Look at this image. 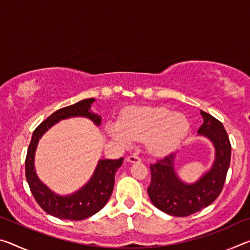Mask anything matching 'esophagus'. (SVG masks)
Wrapping results in <instances>:
<instances>
[{"instance_id":"1","label":"esophagus","mask_w":250,"mask_h":250,"mask_svg":"<svg viewBox=\"0 0 250 250\" xmlns=\"http://www.w3.org/2000/svg\"><path fill=\"white\" fill-rule=\"evenodd\" d=\"M126 161L131 163H137V162H141V159H140V156H138L137 154H131L128 156V158H126Z\"/></svg>"}]
</instances>
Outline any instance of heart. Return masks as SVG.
Segmentation results:
<instances>
[{"instance_id":"heart-1","label":"heart","mask_w":250,"mask_h":250,"mask_svg":"<svg viewBox=\"0 0 250 250\" xmlns=\"http://www.w3.org/2000/svg\"><path fill=\"white\" fill-rule=\"evenodd\" d=\"M189 124L181 113H172L162 107H138L129 109L121 122H109L107 132L122 146L134 140H146V149L155 155L175 150L188 132Z\"/></svg>"}]
</instances>
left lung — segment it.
<instances>
[{
  "instance_id": "8db88e82",
  "label": "left lung",
  "mask_w": 250,
  "mask_h": 250,
  "mask_svg": "<svg viewBox=\"0 0 250 250\" xmlns=\"http://www.w3.org/2000/svg\"><path fill=\"white\" fill-rule=\"evenodd\" d=\"M203 125L197 133L204 135L215 147V160L209 171L192 184L180 180L174 167L175 154L151 164V183L147 188L150 200L160 210L184 217L210 205L221 194L230 163L231 146L223 124L201 110Z\"/></svg>"
}]
</instances>
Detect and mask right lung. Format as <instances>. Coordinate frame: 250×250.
<instances>
[{"label": "right lung", "instance_id": "1", "mask_svg": "<svg viewBox=\"0 0 250 250\" xmlns=\"http://www.w3.org/2000/svg\"><path fill=\"white\" fill-rule=\"evenodd\" d=\"M95 98L79 101L52 113L34 130L25 160V175L34 198L46 213L61 219L82 221L98 213L107 204L115 185V174L122 166L124 158L118 160H99L94 174L77 192L69 195H58L46 186L36 174L34 158L40 139L46 131L58 121L73 117H84L96 125H100L101 117L90 110Z\"/></svg>", "mask_w": 250, "mask_h": 250}]
</instances>
